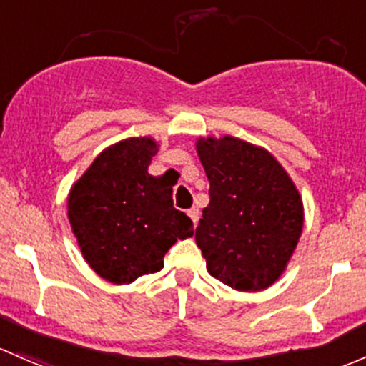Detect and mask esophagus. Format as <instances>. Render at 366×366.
Masks as SVG:
<instances>
[{
    "mask_svg": "<svg viewBox=\"0 0 366 366\" xmlns=\"http://www.w3.org/2000/svg\"><path fill=\"white\" fill-rule=\"evenodd\" d=\"M187 215H189V217H191V221L194 222V226L198 224V219H199V210L196 209V207H193V209H189V210H187Z\"/></svg>",
    "mask_w": 366,
    "mask_h": 366,
    "instance_id": "1",
    "label": "esophagus"
}]
</instances>
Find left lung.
Wrapping results in <instances>:
<instances>
[{
  "mask_svg": "<svg viewBox=\"0 0 366 366\" xmlns=\"http://www.w3.org/2000/svg\"><path fill=\"white\" fill-rule=\"evenodd\" d=\"M196 151L210 182L194 234L207 270L233 290H267L302 234L298 189L267 149L240 138H199Z\"/></svg>",
  "mask_w": 366,
  "mask_h": 366,
  "instance_id": "1",
  "label": "left lung"
}]
</instances>
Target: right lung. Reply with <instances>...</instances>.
<instances>
[{"label": "right lung", "mask_w": 366, "mask_h": 366, "mask_svg": "<svg viewBox=\"0 0 366 366\" xmlns=\"http://www.w3.org/2000/svg\"><path fill=\"white\" fill-rule=\"evenodd\" d=\"M156 154L151 137L117 142L92 161L68 196L84 259L109 282L129 284L159 272L177 238L194 233L193 221L173 207V184L149 173Z\"/></svg>", "instance_id": "1"}]
</instances>
